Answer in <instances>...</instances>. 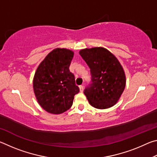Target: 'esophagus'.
<instances>
[{"label": "esophagus", "instance_id": "obj_1", "mask_svg": "<svg viewBox=\"0 0 157 157\" xmlns=\"http://www.w3.org/2000/svg\"><path fill=\"white\" fill-rule=\"evenodd\" d=\"M79 91H80L81 92H82L83 91V90H84V85H79Z\"/></svg>", "mask_w": 157, "mask_h": 157}]
</instances>
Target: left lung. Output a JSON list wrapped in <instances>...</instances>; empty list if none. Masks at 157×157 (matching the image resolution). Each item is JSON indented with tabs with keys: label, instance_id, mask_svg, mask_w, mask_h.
<instances>
[{
	"label": "left lung",
	"instance_id": "left-lung-1",
	"mask_svg": "<svg viewBox=\"0 0 157 157\" xmlns=\"http://www.w3.org/2000/svg\"><path fill=\"white\" fill-rule=\"evenodd\" d=\"M79 55L91 71V83L84 91L90 105L100 109L111 107L125 87V75L120 62L112 53L101 47L81 50Z\"/></svg>",
	"mask_w": 157,
	"mask_h": 157
}]
</instances>
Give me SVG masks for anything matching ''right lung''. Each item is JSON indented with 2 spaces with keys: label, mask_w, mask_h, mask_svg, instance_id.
<instances>
[{
  "label": "right lung",
  "mask_w": 157,
  "mask_h": 157,
  "mask_svg": "<svg viewBox=\"0 0 157 157\" xmlns=\"http://www.w3.org/2000/svg\"><path fill=\"white\" fill-rule=\"evenodd\" d=\"M74 53L56 48L42 61L34 74L33 88L41 107L48 112L59 114L71 107L79 91L75 76L69 70Z\"/></svg>",
  "instance_id": "1"
}]
</instances>
